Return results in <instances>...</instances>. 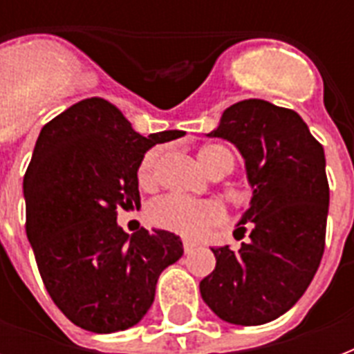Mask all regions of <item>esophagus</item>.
Listing matches in <instances>:
<instances>
[{
  "label": "esophagus",
  "instance_id": "esophagus-1",
  "mask_svg": "<svg viewBox=\"0 0 354 354\" xmlns=\"http://www.w3.org/2000/svg\"><path fill=\"white\" fill-rule=\"evenodd\" d=\"M194 250V244L189 241H183V252L185 253H191Z\"/></svg>",
  "mask_w": 354,
  "mask_h": 354
}]
</instances>
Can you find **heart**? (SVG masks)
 Instances as JSON below:
<instances>
[{
	"label": "heart",
	"mask_w": 354,
	"mask_h": 354,
	"mask_svg": "<svg viewBox=\"0 0 354 354\" xmlns=\"http://www.w3.org/2000/svg\"><path fill=\"white\" fill-rule=\"evenodd\" d=\"M163 150L160 147L147 150L138 165V183L143 189H152L158 182V167H160ZM198 160L205 171L213 174H227L235 167V156L224 145H205L198 152ZM149 221L156 227L178 235L196 239L221 226L226 221V209L218 202H196V200L165 196L156 200L149 207Z\"/></svg>",
	"instance_id": "b5f03b06"
}]
</instances>
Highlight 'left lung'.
I'll return each mask as SVG.
<instances>
[{"label":"left lung","mask_w":354,"mask_h":354,"mask_svg":"<svg viewBox=\"0 0 354 354\" xmlns=\"http://www.w3.org/2000/svg\"><path fill=\"white\" fill-rule=\"evenodd\" d=\"M207 136L241 150L253 196L235 232L250 239L239 252L211 248L216 266L200 281V294L227 324H268L296 305L324 257L329 213L324 147L294 110L263 99L224 110Z\"/></svg>","instance_id":"8db88e82"}]
</instances>
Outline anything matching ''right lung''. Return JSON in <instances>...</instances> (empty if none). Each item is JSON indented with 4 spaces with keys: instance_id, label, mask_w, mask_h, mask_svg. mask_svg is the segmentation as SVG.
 <instances>
[{
    "instance_id": "right-lung-1",
    "label": "right lung",
    "mask_w": 354,
    "mask_h": 354,
    "mask_svg": "<svg viewBox=\"0 0 354 354\" xmlns=\"http://www.w3.org/2000/svg\"><path fill=\"white\" fill-rule=\"evenodd\" d=\"M112 102L91 97L41 128L24 176L25 232L41 281L64 316L91 333H118L143 318L158 277L182 257L180 236L118 226V209L141 205L138 165L150 147Z\"/></svg>"
}]
</instances>
